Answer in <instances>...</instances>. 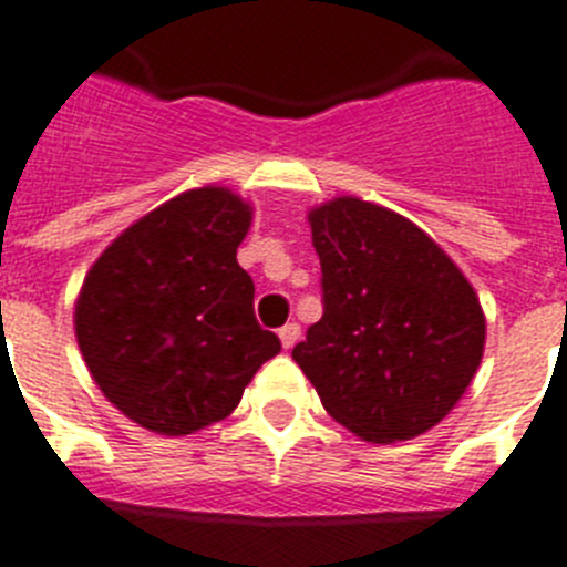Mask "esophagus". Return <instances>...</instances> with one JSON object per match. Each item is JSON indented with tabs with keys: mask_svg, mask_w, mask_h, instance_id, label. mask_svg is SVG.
<instances>
[{
	"mask_svg": "<svg viewBox=\"0 0 567 567\" xmlns=\"http://www.w3.org/2000/svg\"><path fill=\"white\" fill-rule=\"evenodd\" d=\"M299 333H302V331H299L297 322H288L285 328H279V339H282L285 351H290V348L299 342Z\"/></svg>",
	"mask_w": 567,
	"mask_h": 567,
	"instance_id": "34e87169",
	"label": "esophagus"
}]
</instances>
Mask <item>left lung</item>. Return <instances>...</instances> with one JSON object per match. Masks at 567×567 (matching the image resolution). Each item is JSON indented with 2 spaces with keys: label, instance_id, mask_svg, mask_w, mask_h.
<instances>
[{
  "label": "left lung",
  "instance_id": "1",
  "mask_svg": "<svg viewBox=\"0 0 567 567\" xmlns=\"http://www.w3.org/2000/svg\"><path fill=\"white\" fill-rule=\"evenodd\" d=\"M322 319L293 359L324 411L365 442L442 422L485 351V313L454 259L411 219L357 196L308 214Z\"/></svg>",
  "mask_w": 567,
  "mask_h": 567
}]
</instances>
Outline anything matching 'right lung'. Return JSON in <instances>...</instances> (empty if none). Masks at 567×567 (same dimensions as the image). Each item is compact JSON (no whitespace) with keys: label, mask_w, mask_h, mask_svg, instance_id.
Returning a JSON list of instances; mask_svg holds the SVG:
<instances>
[{"label":"right lung","mask_w":567,"mask_h":567,"mask_svg":"<svg viewBox=\"0 0 567 567\" xmlns=\"http://www.w3.org/2000/svg\"><path fill=\"white\" fill-rule=\"evenodd\" d=\"M250 205L194 188L122 230L87 270L73 328L93 382L147 431L182 436L225 420L282 351L254 317L236 262Z\"/></svg>","instance_id":"obj_1"}]
</instances>
